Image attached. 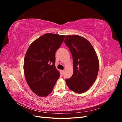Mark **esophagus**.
Here are the masks:
<instances>
[{"instance_id":"esophagus-1","label":"esophagus","mask_w":122,"mask_h":122,"mask_svg":"<svg viewBox=\"0 0 122 122\" xmlns=\"http://www.w3.org/2000/svg\"><path fill=\"white\" fill-rule=\"evenodd\" d=\"M61 74L62 75H64V70H61Z\"/></svg>"}]
</instances>
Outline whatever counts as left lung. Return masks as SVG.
<instances>
[{
  "label": "left lung",
  "instance_id": "left-lung-1",
  "mask_svg": "<svg viewBox=\"0 0 122 122\" xmlns=\"http://www.w3.org/2000/svg\"><path fill=\"white\" fill-rule=\"evenodd\" d=\"M64 42L71 52L73 60V74L66 82L76 93L87 91L97 78L99 61L96 53L89 41L77 35L66 36Z\"/></svg>",
  "mask_w": 122,
  "mask_h": 122
}]
</instances>
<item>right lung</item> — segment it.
I'll use <instances>...</instances> for the list:
<instances>
[{"mask_svg":"<svg viewBox=\"0 0 122 122\" xmlns=\"http://www.w3.org/2000/svg\"><path fill=\"white\" fill-rule=\"evenodd\" d=\"M65 36L46 34L29 46L24 61V72L30 89L36 95L46 97L53 91L60 72L55 68V52Z\"/></svg>","mask_w":122,"mask_h":122,"instance_id":"obj_1","label":"right lung"}]
</instances>
